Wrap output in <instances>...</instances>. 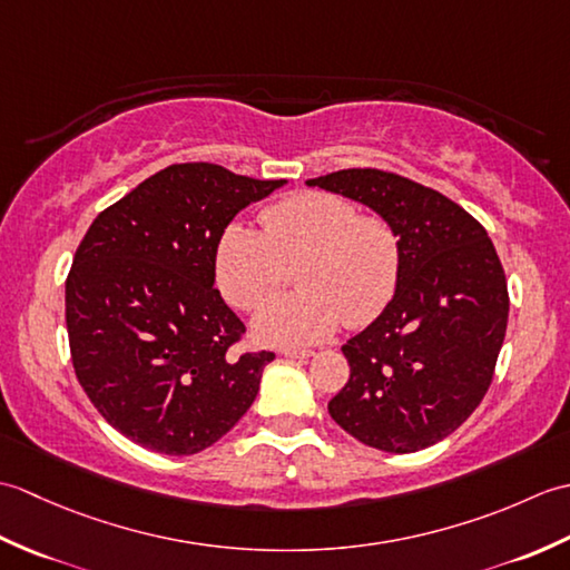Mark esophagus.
Returning a JSON list of instances; mask_svg holds the SVG:
<instances>
[{
  "instance_id": "obj_1",
  "label": "esophagus",
  "mask_w": 570,
  "mask_h": 570,
  "mask_svg": "<svg viewBox=\"0 0 570 570\" xmlns=\"http://www.w3.org/2000/svg\"><path fill=\"white\" fill-rule=\"evenodd\" d=\"M282 355L288 360H308L313 355V350H301V347H284Z\"/></svg>"
}]
</instances>
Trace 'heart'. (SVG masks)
Returning a JSON list of instances; mask_svg holds the SVG:
<instances>
[{
  "instance_id": "b5f03b06",
  "label": "heart",
  "mask_w": 570,
  "mask_h": 570,
  "mask_svg": "<svg viewBox=\"0 0 570 570\" xmlns=\"http://www.w3.org/2000/svg\"><path fill=\"white\" fill-rule=\"evenodd\" d=\"M262 229L229 223L215 249V278L239 311L257 308L298 264V294L257 311L252 331L274 347L321 343L341 325L365 328L390 306L402 276V237L380 213L333 190H298L266 205Z\"/></svg>"
}]
</instances>
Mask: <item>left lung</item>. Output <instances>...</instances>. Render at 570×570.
I'll use <instances>...</instances> for the list:
<instances>
[{
    "label": "left lung",
    "mask_w": 570,
    "mask_h": 570,
    "mask_svg": "<svg viewBox=\"0 0 570 570\" xmlns=\"http://www.w3.org/2000/svg\"><path fill=\"white\" fill-rule=\"evenodd\" d=\"M308 186L370 205L402 237V276L380 318L350 337V380L328 411L360 443L414 453L443 441L490 390L510 294L488 229L443 193L380 168Z\"/></svg>",
    "instance_id": "8db88e82"
}]
</instances>
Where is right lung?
Listing matches in <instances>:
<instances>
[{
	"label": "right lung",
	"mask_w": 570,
	"mask_h": 570,
	"mask_svg": "<svg viewBox=\"0 0 570 570\" xmlns=\"http://www.w3.org/2000/svg\"><path fill=\"white\" fill-rule=\"evenodd\" d=\"M282 184L174 164L85 233L66 278L72 370L129 441L193 455L247 414L274 353H233L247 331L215 288V249L242 208Z\"/></svg>",
	"instance_id": "obj_1"
}]
</instances>
